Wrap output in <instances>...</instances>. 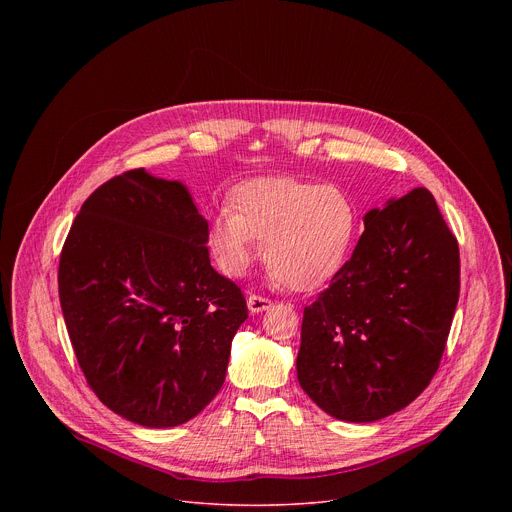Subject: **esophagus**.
Returning a JSON list of instances; mask_svg holds the SVG:
<instances>
[{
    "mask_svg": "<svg viewBox=\"0 0 512 512\" xmlns=\"http://www.w3.org/2000/svg\"><path fill=\"white\" fill-rule=\"evenodd\" d=\"M247 308H249L251 314H261V312H265V310L271 308V300L253 294V296L247 298Z\"/></svg>",
    "mask_w": 512,
    "mask_h": 512,
    "instance_id": "esophagus-1",
    "label": "esophagus"
}]
</instances>
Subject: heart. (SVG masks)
I'll return each mask as SVG.
<instances>
[{
	"mask_svg": "<svg viewBox=\"0 0 512 512\" xmlns=\"http://www.w3.org/2000/svg\"><path fill=\"white\" fill-rule=\"evenodd\" d=\"M231 206L206 218V241L229 275H243L259 255L291 289H312L334 275L356 237L358 210L338 186L294 178H253Z\"/></svg>",
	"mask_w": 512,
	"mask_h": 512,
	"instance_id": "b5f03b06",
	"label": "heart"
}]
</instances>
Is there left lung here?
<instances>
[{
	"label": "left lung",
	"instance_id": "left-lung-1",
	"mask_svg": "<svg viewBox=\"0 0 512 512\" xmlns=\"http://www.w3.org/2000/svg\"><path fill=\"white\" fill-rule=\"evenodd\" d=\"M458 298V241L429 190L369 210L352 257L304 308L302 389L340 421L401 411L440 367Z\"/></svg>",
	"mask_w": 512,
	"mask_h": 512
}]
</instances>
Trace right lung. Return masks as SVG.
<instances>
[{"mask_svg":"<svg viewBox=\"0 0 512 512\" xmlns=\"http://www.w3.org/2000/svg\"><path fill=\"white\" fill-rule=\"evenodd\" d=\"M206 243L190 190L139 168L85 200L62 247L58 296L77 360L95 395L137 425L186 423L225 383L249 314Z\"/></svg>","mask_w":512,"mask_h":512,"instance_id":"right-lung-1","label":"right lung"}]
</instances>
